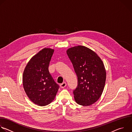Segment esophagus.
Instances as JSON below:
<instances>
[{
    "mask_svg": "<svg viewBox=\"0 0 132 132\" xmlns=\"http://www.w3.org/2000/svg\"><path fill=\"white\" fill-rule=\"evenodd\" d=\"M66 85H67L66 83L65 82H63L62 84H61L60 85V87H61L62 88H65V87L66 86Z\"/></svg>",
    "mask_w": 132,
    "mask_h": 132,
    "instance_id": "34e87169",
    "label": "esophagus"
}]
</instances>
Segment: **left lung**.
I'll return each mask as SVG.
<instances>
[{
	"label": "left lung",
	"mask_w": 132,
	"mask_h": 132,
	"mask_svg": "<svg viewBox=\"0 0 132 132\" xmlns=\"http://www.w3.org/2000/svg\"><path fill=\"white\" fill-rule=\"evenodd\" d=\"M67 54L78 78L73 90L75 101L89 106L101 97L106 80V71L99 56L91 49L81 45L68 48Z\"/></svg>",
	"instance_id": "left-lung-1"
}]
</instances>
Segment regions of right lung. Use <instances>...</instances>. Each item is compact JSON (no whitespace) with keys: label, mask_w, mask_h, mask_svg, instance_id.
<instances>
[{"label":"right lung","mask_w":132,"mask_h":132,"mask_svg":"<svg viewBox=\"0 0 132 132\" xmlns=\"http://www.w3.org/2000/svg\"><path fill=\"white\" fill-rule=\"evenodd\" d=\"M54 50L44 48L31 59L23 73L24 91L35 104L45 106L55 99L59 86L48 71V66Z\"/></svg>","instance_id":"1"}]
</instances>
